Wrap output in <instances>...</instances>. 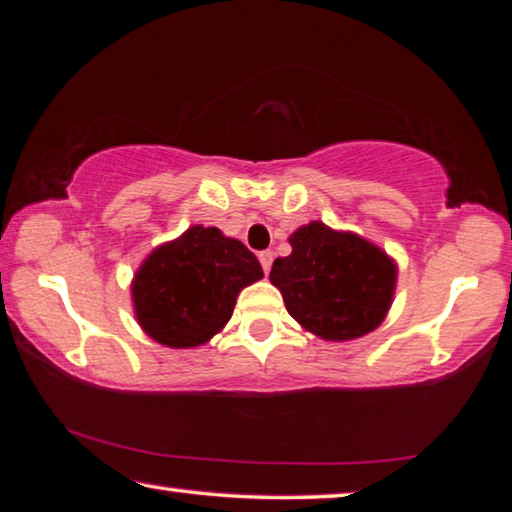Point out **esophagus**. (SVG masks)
<instances>
[{
  "label": "esophagus",
  "instance_id": "34e87169",
  "mask_svg": "<svg viewBox=\"0 0 512 512\" xmlns=\"http://www.w3.org/2000/svg\"><path fill=\"white\" fill-rule=\"evenodd\" d=\"M257 257H259V264H262V268H264V273L271 271V264H273V253H271V250H262V253H259Z\"/></svg>",
  "mask_w": 512,
  "mask_h": 512
}]
</instances>
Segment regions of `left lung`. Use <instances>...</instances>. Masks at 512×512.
<instances>
[{
  "instance_id": "1",
  "label": "left lung",
  "mask_w": 512,
  "mask_h": 512,
  "mask_svg": "<svg viewBox=\"0 0 512 512\" xmlns=\"http://www.w3.org/2000/svg\"><path fill=\"white\" fill-rule=\"evenodd\" d=\"M271 282L289 314L325 341H352L377 329L393 305L397 264L354 232L311 221L289 237Z\"/></svg>"
}]
</instances>
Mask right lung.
Listing matches in <instances>:
<instances>
[{
  "label": "right lung",
  "mask_w": 512,
  "mask_h": 512,
  "mask_svg": "<svg viewBox=\"0 0 512 512\" xmlns=\"http://www.w3.org/2000/svg\"><path fill=\"white\" fill-rule=\"evenodd\" d=\"M257 257L219 228L192 225L153 250L133 277L135 318L167 348H196L228 323L239 291L262 280Z\"/></svg>",
  "instance_id": "add662e5"
}]
</instances>
